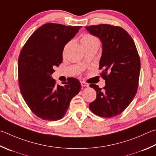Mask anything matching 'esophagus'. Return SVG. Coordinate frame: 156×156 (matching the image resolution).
<instances>
[{
	"mask_svg": "<svg viewBox=\"0 0 156 156\" xmlns=\"http://www.w3.org/2000/svg\"><path fill=\"white\" fill-rule=\"evenodd\" d=\"M81 86L82 87H89V84L87 83H84V82H81Z\"/></svg>",
	"mask_w": 156,
	"mask_h": 156,
	"instance_id": "obj_1",
	"label": "esophagus"
}]
</instances>
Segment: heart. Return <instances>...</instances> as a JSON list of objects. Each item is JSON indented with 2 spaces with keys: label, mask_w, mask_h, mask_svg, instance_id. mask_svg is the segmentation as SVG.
<instances>
[{
  "label": "heart",
  "mask_w": 156,
  "mask_h": 156,
  "mask_svg": "<svg viewBox=\"0 0 156 156\" xmlns=\"http://www.w3.org/2000/svg\"><path fill=\"white\" fill-rule=\"evenodd\" d=\"M80 43L82 46L84 48V49L88 47L95 46V45L100 46V40H99L98 38L92 35H90V34H84L80 38ZM67 46H68V44L66 45L65 49L66 48Z\"/></svg>",
  "instance_id": "b5f03b06"
}]
</instances>
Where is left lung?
Instances as JSON below:
<instances>
[{"label": "left lung", "instance_id": "left-lung-1", "mask_svg": "<svg viewBox=\"0 0 156 156\" xmlns=\"http://www.w3.org/2000/svg\"><path fill=\"white\" fill-rule=\"evenodd\" d=\"M91 35L102 43L99 69L106 80L101 89L95 84L89 87L97 93L89 108L101 117H115L126 110L137 92L140 61L138 51L128 33L119 27L99 24L86 27Z\"/></svg>", "mask_w": 156, "mask_h": 156}]
</instances>
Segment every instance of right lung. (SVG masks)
Here are the masks:
<instances>
[{
	"mask_svg": "<svg viewBox=\"0 0 156 156\" xmlns=\"http://www.w3.org/2000/svg\"><path fill=\"white\" fill-rule=\"evenodd\" d=\"M82 27L48 23L38 28L20 54L18 80L25 102L44 120L64 117L71 100L80 92V81L71 78L63 86L56 85L51 75L63 61L64 47Z\"/></svg>",
	"mask_w": 156,
	"mask_h": 156,
	"instance_id": "obj_1",
	"label": "right lung"
}]
</instances>
